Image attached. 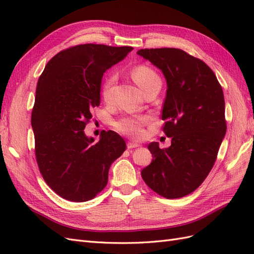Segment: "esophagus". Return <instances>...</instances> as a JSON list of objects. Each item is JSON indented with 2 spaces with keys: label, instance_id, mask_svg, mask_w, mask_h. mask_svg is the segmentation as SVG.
Listing matches in <instances>:
<instances>
[{
  "label": "esophagus",
  "instance_id": "obj_1",
  "mask_svg": "<svg viewBox=\"0 0 254 254\" xmlns=\"http://www.w3.org/2000/svg\"><path fill=\"white\" fill-rule=\"evenodd\" d=\"M127 147H128V149L136 148V147H140V144L134 143V142H128V143H127Z\"/></svg>",
  "mask_w": 254,
  "mask_h": 254
}]
</instances>
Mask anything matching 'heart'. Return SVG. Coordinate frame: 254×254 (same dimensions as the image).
Masks as SVG:
<instances>
[{
	"instance_id": "obj_1",
	"label": "heart",
	"mask_w": 254,
	"mask_h": 254,
	"mask_svg": "<svg viewBox=\"0 0 254 254\" xmlns=\"http://www.w3.org/2000/svg\"><path fill=\"white\" fill-rule=\"evenodd\" d=\"M131 76L133 80L136 82L137 86H139L142 90L148 86V84L155 80H160V77L158 74L152 70L151 67L147 65H137L134 67V70L131 73ZM117 79V76L114 74L109 75L107 77L105 83H104V97L108 98L110 89L115 82ZM148 122V118L144 117V115H124V117H121L117 121L114 122V128L117 131L120 133L126 134L128 136L134 137V139H141L144 136V125Z\"/></svg>"
}]
</instances>
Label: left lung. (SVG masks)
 Masks as SVG:
<instances>
[{
  "mask_svg": "<svg viewBox=\"0 0 254 254\" xmlns=\"http://www.w3.org/2000/svg\"><path fill=\"white\" fill-rule=\"evenodd\" d=\"M157 66L166 80L162 109L168 148L148 145L151 163L142 170L145 183L168 199L194 191L211 172L227 131L224 92L203 61L179 49L136 52Z\"/></svg>",
  "mask_w": 254,
  "mask_h": 254,
  "instance_id": "obj_1",
  "label": "left lung"
}]
</instances>
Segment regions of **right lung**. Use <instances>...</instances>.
Listing matches in <instances>:
<instances>
[{"instance_id": "add662e5", "label": "right lung", "mask_w": 254, "mask_h": 254, "mask_svg": "<svg viewBox=\"0 0 254 254\" xmlns=\"http://www.w3.org/2000/svg\"><path fill=\"white\" fill-rule=\"evenodd\" d=\"M132 50L76 45L54 56L38 80L32 113L37 163L48 186L66 200L94 198L126 149L124 139L112 130L94 142L83 129L101 102L104 73Z\"/></svg>"}]
</instances>
